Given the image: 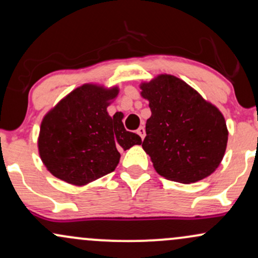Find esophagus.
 <instances>
[{
	"instance_id": "esophagus-1",
	"label": "esophagus",
	"mask_w": 258,
	"mask_h": 258,
	"mask_svg": "<svg viewBox=\"0 0 258 258\" xmlns=\"http://www.w3.org/2000/svg\"><path fill=\"white\" fill-rule=\"evenodd\" d=\"M137 133H138L139 137H141L142 139H144V137H146V130H144L143 126L139 127V128L137 130Z\"/></svg>"
}]
</instances>
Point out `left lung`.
Here are the masks:
<instances>
[{
  "mask_svg": "<svg viewBox=\"0 0 258 258\" xmlns=\"http://www.w3.org/2000/svg\"><path fill=\"white\" fill-rule=\"evenodd\" d=\"M141 88L152 111L142 147L156 172L185 184L210 176L227 147L221 111L174 76L160 75Z\"/></svg>",
  "mask_w": 258,
  "mask_h": 258,
  "instance_id": "left-lung-1",
  "label": "left lung"
}]
</instances>
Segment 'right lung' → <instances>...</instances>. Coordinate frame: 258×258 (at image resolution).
<instances>
[{"instance_id":"add662e5","label":"right lung","mask_w":258,"mask_h":258,"mask_svg":"<svg viewBox=\"0 0 258 258\" xmlns=\"http://www.w3.org/2000/svg\"><path fill=\"white\" fill-rule=\"evenodd\" d=\"M117 88L104 91L93 85L76 88L44 116L38 150L44 166L57 178L76 185L112 172L120 150L142 144L126 131L122 117L106 111Z\"/></svg>"}]
</instances>
